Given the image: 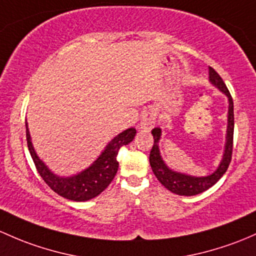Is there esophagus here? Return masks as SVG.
<instances>
[{"label": "esophagus", "mask_w": 256, "mask_h": 256, "mask_svg": "<svg viewBox=\"0 0 256 256\" xmlns=\"http://www.w3.org/2000/svg\"><path fill=\"white\" fill-rule=\"evenodd\" d=\"M154 124L156 114L153 112H147L144 114V116H142L137 128H138L140 131H150L153 128V126H154Z\"/></svg>", "instance_id": "obj_1"}]
</instances>
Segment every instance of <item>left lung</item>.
<instances>
[{"label": "left lung", "mask_w": 256, "mask_h": 256, "mask_svg": "<svg viewBox=\"0 0 256 256\" xmlns=\"http://www.w3.org/2000/svg\"><path fill=\"white\" fill-rule=\"evenodd\" d=\"M208 80L216 90L227 96L228 100V112H227V128H226L224 146H223L222 158L217 168L208 176H192L188 173H182L172 169L166 162H164L162 153H160V142L162 138V128H157L152 130L153 144L152 150L150 153V164L156 178L160 180V184L169 192L182 196H194L206 192L211 186H214L217 182L227 172L230 160H232L233 150V131H234V112H233V99L226 87L224 82L220 78V74L214 71L212 67L208 70Z\"/></svg>", "instance_id": "1"}]
</instances>
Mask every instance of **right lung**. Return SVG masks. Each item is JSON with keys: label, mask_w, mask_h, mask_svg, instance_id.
<instances>
[{"label": "right lung", "mask_w": 256, "mask_h": 256, "mask_svg": "<svg viewBox=\"0 0 256 256\" xmlns=\"http://www.w3.org/2000/svg\"><path fill=\"white\" fill-rule=\"evenodd\" d=\"M26 144H28L29 152H30L32 158L36 164L38 173L56 194L67 200L77 201V202L96 198L109 186L114 176H116L118 168H119V162L116 160L118 150L120 147L130 144L136 135L135 128H126L108 142L100 154L90 166L74 176H64L54 173L46 166V163L38 156L33 142H32V136L26 121Z\"/></svg>", "instance_id": "add662e5"}]
</instances>
